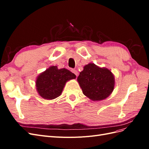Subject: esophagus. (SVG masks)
Listing matches in <instances>:
<instances>
[{"mask_svg":"<svg viewBox=\"0 0 149 149\" xmlns=\"http://www.w3.org/2000/svg\"><path fill=\"white\" fill-rule=\"evenodd\" d=\"M71 71L73 72V73L76 76H78V71H76V70H71Z\"/></svg>","mask_w":149,"mask_h":149,"instance_id":"34e87169","label":"esophagus"}]
</instances>
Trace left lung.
Instances as JSON below:
<instances>
[{"label": "left lung", "mask_w": 149, "mask_h": 149, "mask_svg": "<svg viewBox=\"0 0 149 149\" xmlns=\"http://www.w3.org/2000/svg\"><path fill=\"white\" fill-rule=\"evenodd\" d=\"M77 79L83 94L93 101L104 100L114 88V78L111 71L93 63L86 65Z\"/></svg>", "instance_id": "8db88e82"}]
</instances>
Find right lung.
Masks as SVG:
<instances>
[{
	"mask_svg": "<svg viewBox=\"0 0 149 149\" xmlns=\"http://www.w3.org/2000/svg\"><path fill=\"white\" fill-rule=\"evenodd\" d=\"M75 78L76 75L70 71L58 70L56 66H52L40 74L36 86L40 96L46 100H53L60 96L67 81Z\"/></svg>",
	"mask_w": 149,
	"mask_h": 149,
	"instance_id": "right-lung-1",
	"label": "right lung"
}]
</instances>
